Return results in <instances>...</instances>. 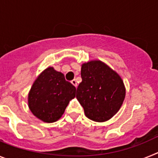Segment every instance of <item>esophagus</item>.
Masks as SVG:
<instances>
[{"instance_id": "34e87169", "label": "esophagus", "mask_w": 158, "mask_h": 158, "mask_svg": "<svg viewBox=\"0 0 158 158\" xmlns=\"http://www.w3.org/2000/svg\"><path fill=\"white\" fill-rule=\"evenodd\" d=\"M71 83H72L73 85L77 88V81L75 80V79H73V80L71 81Z\"/></svg>"}]
</instances>
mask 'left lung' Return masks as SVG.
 I'll use <instances>...</instances> for the list:
<instances>
[{
  "instance_id": "1",
  "label": "left lung",
  "mask_w": 158,
  "mask_h": 158,
  "mask_svg": "<svg viewBox=\"0 0 158 158\" xmlns=\"http://www.w3.org/2000/svg\"><path fill=\"white\" fill-rule=\"evenodd\" d=\"M82 81L76 97L86 117L104 122L115 115L125 98L123 81L118 73L100 61H91L81 66Z\"/></svg>"
}]
</instances>
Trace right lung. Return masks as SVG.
<instances>
[{
    "label": "right lung",
    "instance_id": "obj_1",
    "mask_svg": "<svg viewBox=\"0 0 158 158\" xmlns=\"http://www.w3.org/2000/svg\"><path fill=\"white\" fill-rule=\"evenodd\" d=\"M76 88L62 73L49 67L35 81L28 95V106L33 115L43 122L61 118L69 100L75 97Z\"/></svg>",
    "mask_w": 158,
    "mask_h": 158
}]
</instances>
